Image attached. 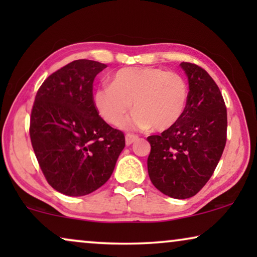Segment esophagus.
Instances as JSON below:
<instances>
[{"label": "esophagus", "mask_w": 257, "mask_h": 257, "mask_svg": "<svg viewBox=\"0 0 257 257\" xmlns=\"http://www.w3.org/2000/svg\"><path fill=\"white\" fill-rule=\"evenodd\" d=\"M138 139H139L138 136L130 135V133H127V135L125 136V143H126V145H127V146H130V145H131V144L137 142V140H138Z\"/></svg>", "instance_id": "1"}]
</instances>
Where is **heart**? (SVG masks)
<instances>
[{
	"instance_id": "1",
	"label": "heart",
	"mask_w": 257,
	"mask_h": 257,
	"mask_svg": "<svg viewBox=\"0 0 257 257\" xmlns=\"http://www.w3.org/2000/svg\"><path fill=\"white\" fill-rule=\"evenodd\" d=\"M188 85L178 72L157 68H124L114 73L112 84H103L93 92L98 113L108 124L118 126L131 111L126 127L156 131L171 128L184 114Z\"/></svg>"
}]
</instances>
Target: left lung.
Wrapping results in <instances>:
<instances>
[{"label": "left lung", "mask_w": 257, "mask_h": 257, "mask_svg": "<svg viewBox=\"0 0 257 257\" xmlns=\"http://www.w3.org/2000/svg\"><path fill=\"white\" fill-rule=\"evenodd\" d=\"M188 77V100L177 124L150 136L147 171L152 184L174 199L194 196L212 177L226 146L227 108L208 72L182 62Z\"/></svg>", "instance_id": "1"}]
</instances>
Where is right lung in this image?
<instances>
[{
    "instance_id": "obj_1",
    "label": "right lung",
    "mask_w": 257,
    "mask_h": 257,
    "mask_svg": "<svg viewBox=\"0 0 257 257\" xmlns=\"http://www.w3.org/2000/svg\"><path fill=\"white\" fill-rule=\"evenodd\" d=\"M103 63L78 59L51 73L38 89L30 115V140L48 184L69 196L101 187L125 147L93 104V80Z\"/></svg>"
}]
</instances>
